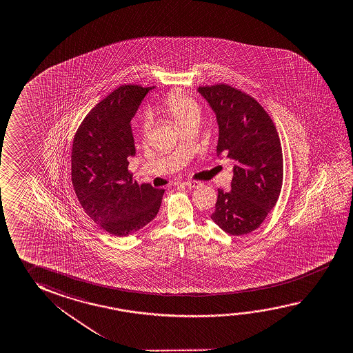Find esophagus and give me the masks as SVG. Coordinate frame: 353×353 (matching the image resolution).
Listing matches in <instances>:
<instances>
[{"label":"esophagus","instance_id":"34e87169","mask_svg":"<svg viewBox=\"0 0 353 353\" xmlns=\"http://www.w3.org/2000/svg\"><path fill=\"white\" fill-rule=\"evenodd\" d=\"M182 185L188 187V188H198L199 185H202V183L198 182V181H185Z\"/></svg>","mask_w":353,"mask_h":353}]
</instances>
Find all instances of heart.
<instances>
[{
  "label": "heart",
  "mask_w": 353,
  "mask_h": 353,
  "mask_svg": "<svg viewBox=\"0 0 353 353\" xmlns=\"http://www.w3.org/2000/svg\"><path fill=\"white\" fill-rule=\"evenodd\" d=\"M160 110L163 114L174 119V123L179 127H183L185 124L192 121H199V117H201L199 104L181 91L170 93L168 97L160 103ZM149 128H150L149 123L144 121L143 124L144 135L149 132Z\"/></svg>",
  "instance_id": "1"
}]
</instances>
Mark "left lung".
<instances>
[{
	"mask_svg": "<svg viewBox=\"0 0 353 353\" xmlns=\"http://www.w3.org/2000/svg\"><path fill=\"white\" fill-rule=\"evenodd\" d=\"M213 110L219 139L216 155L236 162L232 190H218L212 220L240 236L254 232L276 205L283 182V155L277 130L256 99L224 83L198 87Z\"/></svg>",
	"mask_w": 353,
	"mask_h": 353,
	"instance_id": "obj_1",
	"label": "left lung"
}]
</instances>
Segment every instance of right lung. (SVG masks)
I'll use <instances>...</instances> for the list:
<instances>
[{
    "instance_id": "obj_1",
    "label": "right lung",
    "mask_w": 353,
    "mask_h": 353,
    "mask_svg": "<svg viewBox=\"0 0 353 353\" xmlns=\"http://www.w3.org/2000/svg\"><path fill=\"white\" fill-rule=\"evenodd\" d=\"M155 87L123 85L101 101L77 129L71 152V179L85 213L107 232L128 236L149 224L163 190L138 185L128 171L135 155L130 121Z\"/></svg>"
}]
</instances>
